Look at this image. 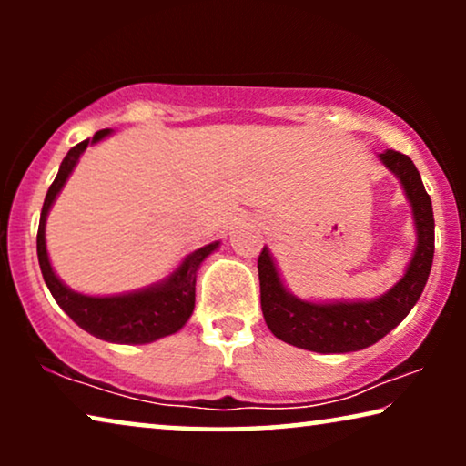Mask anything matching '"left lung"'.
Listing matches in <instances>:
<instances>
[{
  "instance_id": "obj_1",
  "label": "left lung",
  "mask_w": 466,
  "mask_h": 466,
  "mask_svg": "<svg viewBox=\"0 0 466 466\" xmlns=\"http://www.w3.org/2000/svg\"><path fill=\"white\" fill-rule=\"evenodd\" d=\"M381 163L403 184L416 220L418 246L405 276L373 301L309 303L292 297L278 276L267 248L258 254L260 308L267 327L278 339L320 354L356 352L390 333L422 295L435 254V218L416 165L403 152L386 150Z\"/></svg>"
}]
</instances>
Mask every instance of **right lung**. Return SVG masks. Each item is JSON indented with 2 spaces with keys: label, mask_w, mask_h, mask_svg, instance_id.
Returning <instances> with one entry per match:
<instances>
[{
  "label": "right lung",
  "mask_w": 466,
  "mask_h": 466,
  "mask_svg": "<svg viewBox=\"0 0 466 466\" xmlns=\"http://www.w3.org/2000/svg\"><path fill=\"white\" fill-rule=\"evenodd\" d=\"M107 133H110V129L97 131L93 139H85V142L76 144L67 152L66 158H63L59 174H56L55 182L50 184L42 206L40 227H37V260H40L44 282H46L50 295L55 297L59 308L80 329L110 343H150L176 333V330H180L187 324L195 309L197 269H199V265L206 260L208 254H212L218 248V241L188 254L184 263L165 282L150 286V289L118 297H86L80 295V292L69 290L55 276L53 267H50L44 227H46L50 206H53L63 184L72 174L82 152L86 150L88 144H97L99 139H104Z\"/></svg>",
  "instance_id": "right-lung-1"
}]
</instances>
